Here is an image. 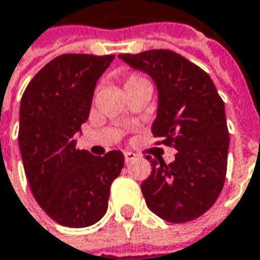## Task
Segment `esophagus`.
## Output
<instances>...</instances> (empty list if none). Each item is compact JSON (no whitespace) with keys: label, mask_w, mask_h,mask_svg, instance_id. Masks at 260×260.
<instances>
[{"label":"esophagus","mask_w":260,"mask_h":260,"mask_svg":"<svg viewBox=\"0 0 260 260\" xmlns=\"http://www.w3.org/2000/svg\"><path fill=\"white\" fill-rule=\"evenodd\" d=\"M137 158V155L134 152H130V151H127V152H124V160H126V164H128V162H132V160H134V159Z\"/></svg>","instance_id":"obj_1"}]
</instances>
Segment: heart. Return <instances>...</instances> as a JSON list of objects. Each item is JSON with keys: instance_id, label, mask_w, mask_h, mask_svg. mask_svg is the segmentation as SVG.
<instances>
[{"instance_id": "b5f03b06", "label": "heart", "mask_w": 260, "mask_h": 260, "mask_svg": "<svg viewBox=\"0 0 260 260\" xmlns=\"http://www.w3.org/2000/svg\"><path fill=\"white\" fill-rule=\"evenodd\" d=\"M144 81H147L145 79H143L141 76H137V75H132L128 77L126 83H124V87H128V86H134V84H140V83H144Z\"/></svg>"}]
</instances>
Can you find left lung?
Returning <instances> with one entry per match:
<instances>
[{
  "mask_svg": "<svg viewBox=\"0 0 260 260\" xmlns=\"http://www.w3.org/2000/svg\"><path fill=\"white\" fill-rule=\"evenodd\" d=\"M119 58L151 77L158 90L152 134L177 149L166 165L147 156L152 172L141 183L151 212L170 223L204 215L220 195L227 170L229 130L224 102L209 75L169 50L120 54Z\"/></svg>",
  "mask_w": 260,
  "mask_h": 260,
  "instance_id": "1",
  "label": "left lung"
}]
</instances>
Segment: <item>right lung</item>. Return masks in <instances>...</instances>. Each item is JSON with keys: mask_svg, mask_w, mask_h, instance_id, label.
<instances>
[{"mask_svg": "<svg viewBox=\"0 0 260 260\" xmlns=\"http://www.w3.org/2000/svg\"><path fill=\"white\" fill-rule=\"evenodd\" d=\"M115 55L65 54L34 76L20 100L19 148L34 198L52 220L87 227L105 215L111 184L124 166L120 151L94 156L76 148L96 81Z\"/></svg>", "mask_w": 260, "mask_h": 260, "instance_id": "add662e5", "label": "right lung"}]
</instances>
